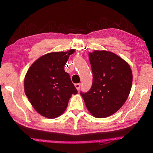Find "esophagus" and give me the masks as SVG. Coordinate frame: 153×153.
<instances>
[{
  "label": "esophagus",
  "instance_id": "34e87169",
  "mask_svg": "<svg viewBox=\"0 0 153 153\" xmlns=\"http://www.w3.org/2000/svg\"><path fill=\"white\" fill-rule=\"evenodd\" d=\"M80 86H81L80 84H75V87H76V89H77L78 91H80Z\"/></svg>",
  "mask_w": 153,
  "mask_h": 153
}]
</instances>
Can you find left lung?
Segmentation results:
<instances>
[{
  "mask_svg": "<svg viewBox=\"0 0 153 153\" xmlns=\"http://www.w3.org/2000/svg\"><path fill=\"white\" fill-rule=\"evenodd\" d=\"M92 85L82 93L89 112L97 118H105L122 107L130 92L133 75L128 63L115 53L94 50L89 53Z\"/></svg>",
  "mask_w": 153,
  "mask_h": 153,
  "instance_id": "obj_1",
  "label": "left lung"
}]
</instances>
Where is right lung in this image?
<instances>
[{
    "label": "right lung",
    "mask_w": 153,
    "mask_h": 153,
    "mask_svg": "<svg viewBox=\"0 0 153 153\" xmlns=\"http://www.w3.org/2000/svg\"><path fill=\"white\" fill-rule=\"evenodd\" d=\"M75 49L43 55L32 64L24 78V91L32 106L48 119L61 115L69 98L77 94L64 66Z\"/></svg>",
    "instance_id": "1"
}]
</instances>
